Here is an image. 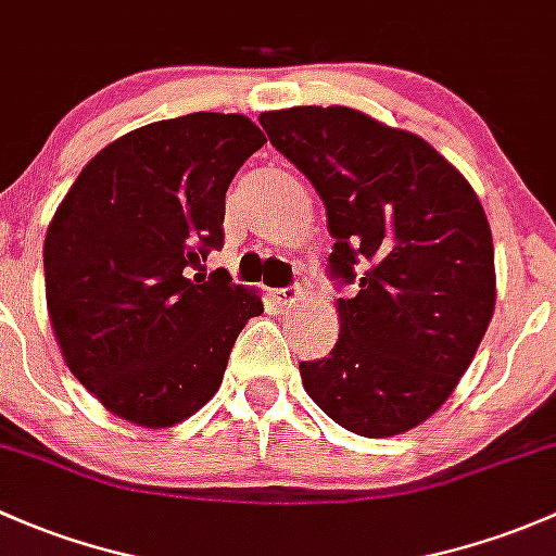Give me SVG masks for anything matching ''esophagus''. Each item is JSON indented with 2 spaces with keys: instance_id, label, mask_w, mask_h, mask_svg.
<instances>
[{
  "instance_id": "34e87169",
  "label": "esophagus",
  "mask_w": 556,
  "mask_h": 556,
  "mask_svg": "<svg viewBox=\"0 0 556 556\" xmlns=\"http://www.w3.org/2000/svg\"><path fill=\"white\" fill-rule=\"evenodd\" d=\"M302 294H305V291H302L300 286H283V289L273 291L276 302H278V305H283V307H291V305H294V302H300Z\"/></svg>"
}]
</instances>
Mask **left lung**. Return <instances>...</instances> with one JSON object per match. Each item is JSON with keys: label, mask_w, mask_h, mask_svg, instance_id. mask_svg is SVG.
<instances>
[{"label": "left lung", "mask_w": 556, "mask_h": 556, "mask_svg": "<svg viewBox=\"0 0 556 556\" xmlns=\"http://www.w3.org/2000/svg\"><path fill=\"white\" fill-rule=\"evenodd\" d=\"M260 123L324 200L331 278L356 283L337 300L329 356L300 364L307 396L358 437L420 426L455 391L495 311L477 192L426 139L356 109L291 106Z\"/></svg>", "instance_id": "8db88e82"}]
</instances>
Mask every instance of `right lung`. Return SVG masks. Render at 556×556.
Listing matches in <instances>:
<instances>
[{"instance_id":"obj_1","label":"right lung","mask_w":556,"mask_h":556,"mask_svg":"<svg viewBox=\"0 0 556 556\" xmlns=\"http://www.w3.org/2000/svg\"><path fill=\"white\" fill-rule=\"evenodd\" d=\"M265 134L245 114L160 119L104 147L45 236V291L72 375L123 420L168 428L222 386L260 294L205 256L225 194Z\"/></svg>"}]
</instances>
